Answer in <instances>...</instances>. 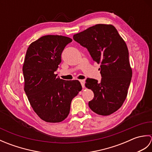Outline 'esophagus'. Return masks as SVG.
I'll return each mask as SVG.
<instances>
[{
  "label": "esophagus",
  "instance_id": "34e87169",
  "mask_svg": "<svg viewBox=\"0 0 152 152\" xmlns=\"http://www.w3.org/2000/svg\"><path fill=\"white\" fill-rule=\"evenodd\" d=\"M80 83H81V85H82V88H83L85 87V81L83 80H80Z\"/></svg>",
  "mask_w": 152,
  "mask_h": 152
}]
</instances>
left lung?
<instances>
[{
  "mask_svg": "<svg viewBox=\"0 0 152 152\" xmlns=\"http://www.w3.org/2000/svg\"><path fill=\"white\" fill-rule=\"evenodd\" d=\"M73 38L88 49L93 61L101 64V81L86 80V87L94 93L89 108L99 115H110L124 102L132 78L127 45L112 25H95L74 34Z\"/></svg>",
  "mask_w": 152,
  "mask_h": 152,
  "instance_id": "left-lung-1",
  "label": "left lung"
}]
</instances>
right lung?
I'll return each instance as SVG.
<instances>
[{"label": "right lung", "mask_w": 152, "mask_h": 152, "mask_svg": "<svg viewBox=\"0 0 152 152\" xmlns=\"http://www.w3.org/2000/svg\"><path fill=\"white\" fill-rule=\"evenodd\" d=\"M72 41L61 35H46L32 42L25 55V92L34 111L46 122L66 118L71 101L82 89L78 80H64L55 74L64 48Z\"/></svg>", "instance_id": "1"}]
</instances>
